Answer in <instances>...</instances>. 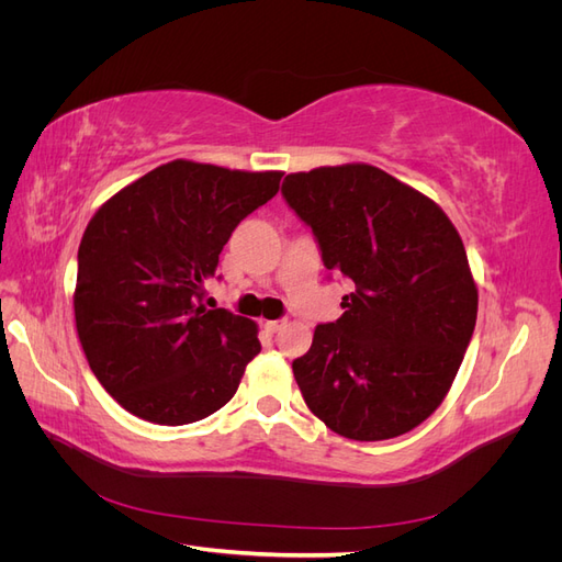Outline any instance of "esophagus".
<instances>
[{"label": "esophagus", "mask_w": 562, "mask_h": 562, "mask_svg": "<svg viewBox=\"0 0 562 562\" xmlns=\"http://www.w3.org/2000/svg\"><path fill=\"white\" fill-rule=\"evenodd\" d=\"M262 326H265V330H267V333L274 335V333H279V330L285 326V318H279V321H265Z\"/></svg>", "instance_id": "1"}]
</instances>
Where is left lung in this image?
<instances>
[{
  "label": "left lung",
  "mask_w": 562,
  "mask_h": 562,
  "mask_svg": "<svg viewBox=\"0 0 562 562\" xmlns=\"http://www.w3.org/2000/svg\"><path fill=\"white\" fill-rule=\"evenodd\" d=\"M326 269L356 291L316 326L293 375L310 411L351 440L413 431L443 403L479 314L462 239L436 201L370 164L285 176Z\"/></svg>",
  "instance_id": "left-lung-1"
}]
</instances>
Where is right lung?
Masks as SVG:
<instances>
[{
	"mask_svg": "<svg viewBox=\"0 0 562 562\" xmlns=\"http://www.w3.org/2000/svg\"><path fill=\"white\" fill-rule=\"evenodd\" d=\"M281 176L176 159L91 217L77 255V335L98 382L131 415L180 427L236 394L260 353L258 326L203 307V283Z\"/></svg>",
	"mask_w": 562,
	"mask_h": 562,
	"instance_id": "1",
	"label": "right lung"
}]
</instances>
